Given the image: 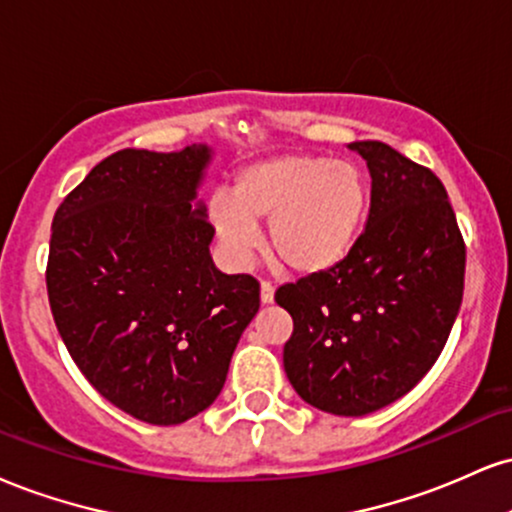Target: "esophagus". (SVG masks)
Masks as SVG:
<instances>
[{"label":"esophagus","instance_id":"obj_1","mask_svg":"<svg viewBox=\"0 0 512 512\" xmlns=\"http://www.w3.org/2000/svg\"><path fill=\"white\" fill-rule=\"evenodd\" d=\"M260 298H262L264 305L272 303V300H274V286H272V281L262 279V283H260Z\"/></svg>","mask_w":512,"mask_h":512}]
</instances>
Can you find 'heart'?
Returning a JSON list of instances; mask_svg holds the SVG:
<instances>
[{
    "label": "heart",
    "mask_w": 512,
    "mask_h": 512,
    "mask_svg": "<svg viewBox=\"0 0 512 512\" xmlns=\"http://www.w3.org/2000/svg\"><path fill=\"white\" fill-rule=\"evenodd\" d=\"M369 207V183L353 162L279 155L252 162L233 178L229 195L209 205L221 243L248 260L269 224V248L295 274H322L353 250Z\"/></svg>",
    "instance_id": "obj_1"
}]
</instances>
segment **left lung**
<instances>
[{"instance_id": "left-lung-1", "label": "left lung", "mask_w": 512, "mask_h": 512, "mask_svg": "<svg viewBox=\"0 0 512 512\" xmlns=\"http://www.w3.org/2000/svg\"><path fill=\"white\" fill-rule=\"evenodd\" d=\"M372 176L369 217L334 269L283 283V369L305 403L360 417L403 398L446 346L465 288V240L427 166L379 140L350 143Z\"/></svg>"}]
</instances>
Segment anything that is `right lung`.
I'll return each mask as SVG.
<instances>
[{
    "label": "right lung",
    "instance_id": "right-lung-1",
    "mask_svg": "<svg viewBox=\"0 0 512 512\" xmlns=\"http://www.w3.org/2000/svg\"><path fill=\"white\" fill-rule=\"evenodd\" d=\"M207 145L102 159L52 221L47 295L61 341L95 391L147 424H181L224 389L260 281L221 274L193 205Z\"/></svg>",
    "mask_w": 512,
    "mask_h": 512
}]
</instances>
